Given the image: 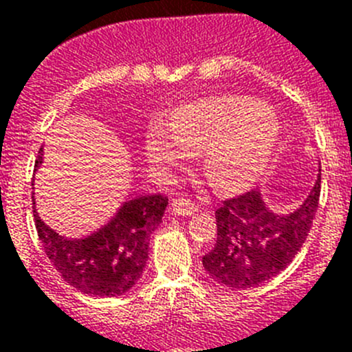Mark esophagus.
Masks as SVG:
<instances>
[{
	"label": "esophagus",
	"instance_id": "34e87169",
	"mask_svg": "<svg viewBox=\"0 0 352 352\" xmlns=\"http://www.w3.org/2000/svg\"><path fill=\"white\" fill-rule=\"evenodd\" d=\"M170 210H173L176 214H192L195 210H197V206L192 203L190 199L179 197V199H173Z\"/></svg>",
	"mask_w": 352,
	"mask_h": 352
}]
</instances>
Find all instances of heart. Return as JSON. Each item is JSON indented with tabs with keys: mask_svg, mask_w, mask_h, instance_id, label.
<instances>
[{
	"mask_svg": "<svg viewBox=\"0 0 352 352\" xmlns=\"http://www.w3.org/2000/svg\"><path fill=\"white\" fill-rule=\"evenodd\" d=\"M169 130L151 126L146 153L157 166H179L201 155L208 182L223 192L247 188L268 166L280 138L272 109L250 96H217L185 107L169 118Z\"/></svg>",
	"mask_w": 352,
	"mask_h": 352,
	"instance_id": "1",
	"label": "heart"
}]
</instances>
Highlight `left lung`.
I'll use <instances>...</instances> for the list:
<instances>
[{"label": "left lung", "instance_id": "8db88e82", "mask_svg": "<svg viewBox=\"0 0 352 352\" xmlns=\"http://www.w3.org/2000/svg\"><path fill=\"white\" fill-rule=\"evenodd\" d=\"M321 176L301 208L287 217L264 206L259 190L226 199L217 210V243L203 257L214 280L231 289L261 285L294 259L316 219Z\"/></svg>", "mask_w": 352, "mask_h": 352}]
</instances>
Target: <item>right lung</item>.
<instances>
[{"label":"right lung","instance_id":"1","mask_svg":"<svg viewBox=\"0 0 352 352\" xmlns=\"http://www.w3.org/2000/svg\"><path fill=\"white\" fill-rule=\"evenodd\" d=\"M42 151L35 169L42 164ZM167 197H135L121 206L111 222L84 239L56 234L33 210L35 227L45 256L63 280L89 296H120L141 278L148 261L149 236L162 222Z\"/></svg>","mask_w":352,"mask_h":352}]
</instances>
